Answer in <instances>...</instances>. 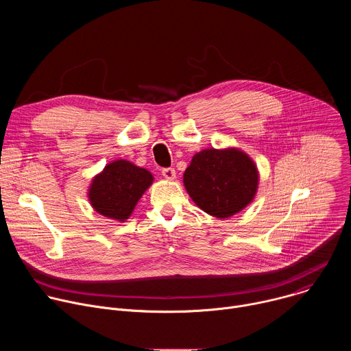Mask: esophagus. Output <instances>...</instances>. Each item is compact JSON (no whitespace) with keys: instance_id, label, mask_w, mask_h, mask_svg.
<instances>
[{"instance_id":"esophagus-1","label":"esophagus","mask_w":351,"mask_h":351,"mask_svg":"<svg viewBox=\"0 0 351 351\" xmlns=\"http://www.w3.org/2000/svg\"><path fill=\"white\" fill-rule=\"evenodd\" d=\"M162 176L168 180H173L176 178V172L173 168H164L162 169Z\"/></svg>"}]
</instances>
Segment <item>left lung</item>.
<instances>
[{
  "instance_id": "1",
  "label": "left lung",
  "mask_w": 351,
  "mask_h": 351,
  "mask_svg": "<svg viewBox=\"0 0 351 351\" xmlns=\"http://www.w3.org/2000/svg\"><path fill=\"white\" fill-rule=\"evenodd\" d=\"M184 187L204 213L229 218L253 202L258 171L237 148H208L197 153L183 175Z\"/></svg>"
}]
</instances>
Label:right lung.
<instances>
[{
  "label": "right lung",
  "instance_id": "obj_1",
  "mask_svg": "<svg viewBox=\"0 0 351 351\" xmlns=\"http://www.w3.org/2000/svg\"><path fill=\"white\" fill-rule=\"evenodd\" d=\"M154 178L147 169L118 160L98 173L88 190L93 208L107 218L125 222Z\"/></svg>",
  "mask_w": 351,
  "mask_h": 351
}]
</instances>
